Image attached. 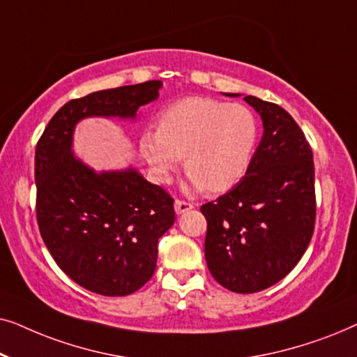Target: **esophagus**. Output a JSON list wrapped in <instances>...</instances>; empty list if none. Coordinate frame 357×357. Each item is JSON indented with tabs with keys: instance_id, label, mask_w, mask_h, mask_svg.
<instances>
[{
	"instance_id": "34e87169",
	"label": "esophagus",
	"mask_w": 357,
	"mask_h": 357,
	"mask_svg": "<svg viewBox=\"0 0 357 357\" xmlns=\"http://www.w3.org/2000/svg\"><path fill=\"white\" fill-rule=\"evenodd\" d=\"M174 208H175V213H177V214H183V213L190 211V209L193 208V204L188 203V202H183V199H177V202H175V204H174Z\"/></svg>"
}]
</instances>
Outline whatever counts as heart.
I'll return each instance as SVG.
<instances>
[{
    "label": "heart",
    "mask_w": 357,
    "mask_h": 357,
    "mask_svg": "<svg viewBox=\"0 0 357 357\" xmlns=\"http://www.w3.org/2000/svg\"><path fill=\"white\" fill-rule=\"evenodd\" d=\"M257 141L248 107L193 96L164 109L158 130L141 135L139 149L159 182H167L183 158L190 190L221 193L245 175Z\"/></svg>",
    "instance_id": "b5f03b06"
}]
</instances>
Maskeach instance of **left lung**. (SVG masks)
<instances>
[{"label": "left lung", "mask_w": 357, "mask_h": 357, "mask_svg": "<svg viewBox=\"0 0 357 357\" xmlns=\"http://www.w3.org/2000/svg\"><path fill=\"white\" fill-rule=\"evenodd\" d=\"M238 97L241 94H227ZM263 136L245 177L202 206L204 257L219 284L252 294L281 281L309 247L315 224L314 154L282 107L247 96Z\"/></svg>", "instance_id": "1"}]
</instances>
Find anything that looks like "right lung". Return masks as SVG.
I'll use <instances>...</instances> for the list:
<instances>
[{"label": "right lung", "mask_w": 357, "mask_h": 357, "mask_svg": "<svg viewBox=\"0 0 357 357\" xmlns=\"http://www.w3.org/2000/svg\"><path fill=\"white\" fill-rule=\"evenodd\" d=\"M162 81L97 91L66 102L36 149L37 222L56 265L102 296H128L154 275L158 242L175 221L174 198L135 167L94 169L73 153V135L91 116L136 120Z\"/></svg>", "instance_id": "right-lung-1"}]
</instances>
